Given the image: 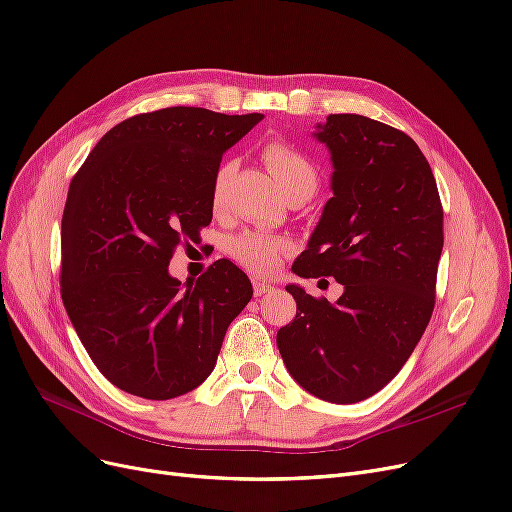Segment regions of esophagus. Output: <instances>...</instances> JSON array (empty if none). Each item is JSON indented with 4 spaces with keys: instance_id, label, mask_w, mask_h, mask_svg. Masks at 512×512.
Instances as JSON below:
<instances>
[{
    "instance_id": "obj_1",
    "label": "esophagus",
    "mask_w": 512,
    "mask_h": 512,
    "mask_svg": "<svg viewBox=\"0 0 512 512\" xmlns=\"http://www.w3.org/2000/svg\"><path fill=\"white\" fill-rule=\"evenodd\" d=\"M253 293H255V297H263V295H270V293H274V287L270 285L268 280H259V278H255V280H253Z\"/></svg>"
}]
</instances>
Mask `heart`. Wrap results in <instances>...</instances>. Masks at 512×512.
I'll return each mask as SVG.
<instances>
[{"label": "heart", "instance_id": "heart-1", "mask_svg": "<svg viewBox=\"0 0 512 512\" xmlns=\"http://www.w3.org/2000/svg\"><path fill=\"white\" fill-rule=\"evenodd\" d=\"M261 158L270 168V173L274 175L285 196H293L299 192H316L318 168L304 151H299L295 145L282 139H272L261 147ZM232 170V162H223L215 170L211 183V204L215 211L223 204L227 181L232 177ZM227 251H230L232 259L240 263L242 268L263 276L272 274L278 268L282 255L287 251V242L261 232H242L230 240Z\"/></svg>", "mask_w": 512, "mask_h": 512}]
</instances>
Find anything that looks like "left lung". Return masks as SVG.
Instances as JSON below:
<instances>
[{"mask_svg": "<svg viewBox=\"0 0 512 512\" xmlns=\"http://www.w3.org/2000/svg\"><path fill=\"white\" fill-rule=\"evenodd\" d=\"M333 160V198L308 249L304 278H335V304L289 285L293 323L276 344L295 382L329 403L380 392L407 363L434 310L443 204L428 160L403 130L356 113L318 126Z\"/></svg>", "mask_w": 512, "mask_h": 512, "instance_id": "8db88e82", "label": "left lung"}]
</instances>
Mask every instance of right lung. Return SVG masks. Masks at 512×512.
<instances>
[{
	"instance_id": "1",
	"label": "right lung",
	"mask_w": 512,
	"mask_h": 512,
	"mask_svg": "<svg viewBox=\"0 0 512 512\" xmlns=\"http://www.w3.org/2000/svg\"><path fill=\"white\" fill-rule=\"evenodd\" d=\"M261 118L204 107L139 113L113 126L73 175L61 297L92 363L120 390L168 401L200 386L251 301V282L230 259L185 289L168 263L211 223L223 151Z\"/></svg>"
}]
</instances>
